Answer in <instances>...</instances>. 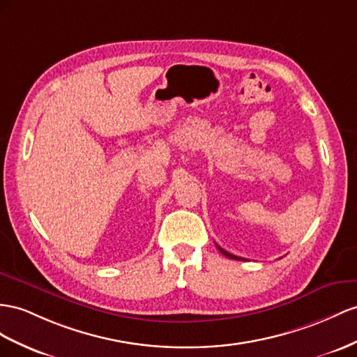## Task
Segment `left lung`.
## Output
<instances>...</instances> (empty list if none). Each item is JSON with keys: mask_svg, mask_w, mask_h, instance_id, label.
Returning a JSON list of instances; mask_svg holds the SVG:
<instances>
[{"mask_svg": "<svg viewBox=\"0 0 357 357\" xmlns=\"http://www.w3.org/2000/svg\"><path fill=\"white\" fill-rule=\"evenodd\" d=\"M217 249L218 250H220L223 255H225V257H227V258H229V259H243V258H240V257H235V255H232V253H229V252H226V250H223L222 248H220V245H217Z\"/></svg>", "mask_w": 357, "mask_h": 357, "instance_id": "1", "label": "left lung"}]
</instances>
